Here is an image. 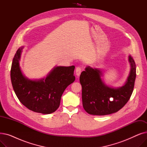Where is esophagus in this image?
Returning <instances> with one entry per match:
<instances>
[{
  "label": "esophagus",
  "mask_w": 147,
  "mask_h": 147,
  "mask_svg": "<svg viewBox=\"0 0 147 147\" xmlns=\"http://www.w3.org/2000/svg\"><path fill=\"white\" fill-rule=\"evenodd\" d=\"M81 72H82V68L80 67H77L76 69V74L77 77H79L80 76Z\"/></svg>",
  "instance_id": "esophagus-1"
}]
</instances>
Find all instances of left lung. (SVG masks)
<instances>
[{"label": "left lung", "instance_id": "1", "mask_svg": "<svg viewBox=\"0 0 147 147\" xmlns=\"http://www.w3.org/2000/svg\"><path fill=\"white\" fill-rule=\"evenodd\" d=\"M130 69L127 79L121 87L108 86L102 80L99 68L88 66L82 72L80 83L82 88L83 107L88 114L105 115L117 112L125 105L134 90L136 79V65L129 55Z\"/></svg>", "mask_w": 147, "mask_h": 147}]
</instances>
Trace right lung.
Returning <instances> with one entry per match:
<instances>
[{
	"label": "right lung",
	"instance_id": "add662e5",
	"mask_svg": "<svg viewBox=\"0 0 147 147\" xmlns=\"http://www.w3.org/2000/svg\"><path fill=\"white\" fill-rule=\"evenodd\" d=\"M23 48L21 46L17 50L11 66V79L15 93L30 110L43 114L55 112L65 89L75 80V67L57 66L45 78L30 79L23 74L20 65Z\"/></svg>",
	"mask_w": 147,
	"mask_h": 147
}]
</instances>
